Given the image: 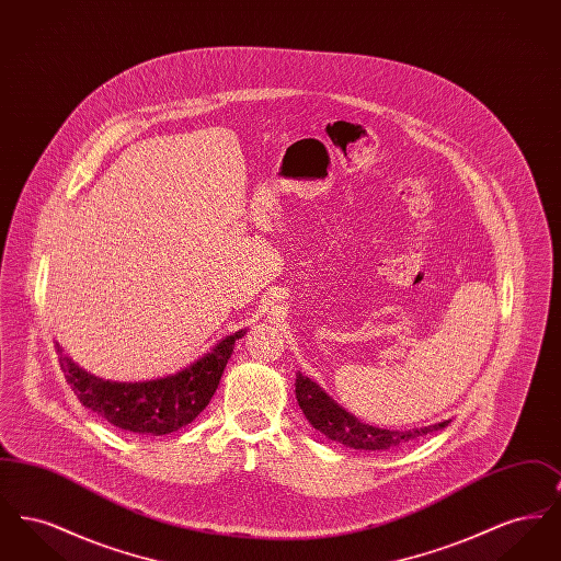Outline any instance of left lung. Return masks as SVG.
Here are the masks:
<instances>
[{
	"mask_svg": "<svg viewBox=\"0 0 561 561\" xmlns=\"http://www.w3.org/2000/svg\"><path fill=\"white\" fill-rule=\"evenodd\" d=\"M294 385H296V400L300 410L305 412L307 421L325 437L339 444H345L353 450H389L393 446H403L421 435H427L448 425V421H444L437 425L408 428V431L373 427V425L359 423L353 414H348L341 405H336L311 378L298 373Z\"/></svg>",
	"mask_w": 561,
	"mask_h": 561,
	"instance_id": "obj_1",
	"label": "left lung"
}]
</instances>
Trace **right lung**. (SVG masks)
<instances>
[{
    "label": "right lung",
    "mask_w": 561,
    "mask_h": 561,
    "mask_svg": "<svg viewBox=\"0 0 561 561\" xmlns=\"http://www.w3.org/2000/svg\"><path fill=\"white\" fill-rule=\"evenodd\" d=\"M245 330L222 339L187 370L147 382H111L81 370L62 348L58 364L78 400L115 427L142 435H165L197 419L210 403L218 380Z\"/></svg>",
    "instance_id": "right-lung-1"
}]
</instances>
